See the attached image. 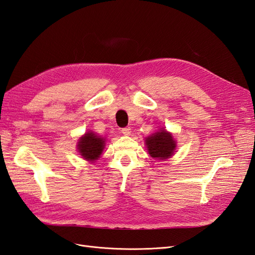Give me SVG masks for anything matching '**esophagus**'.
Segmentation results:
<instances>
[{
	"mask_svg": "<svg viewBox=\"0 0 255 255\" xmlns=\"http://www.w3.org/2000/svg\"><path fill=\"white\" fill-rule=\"evenodd\" d=\"M121 133L123 135H129L130 134V128H121Z\"/></svg>",
	"mask_w": 255,
	"mask_h": 255,
	"instance_id": "esophagus-1",
	"label": "esophagus"
}]
</instances>
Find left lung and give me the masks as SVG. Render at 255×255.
I'll return each mask as SVG.
<instances>
[{"label": "left lung", "mask_w": 255, "mask_h": 255, "mask_svg": "<svg viewBox=\"0 0 255 255\" xmlns=\"http://www.w3.org/2000/svg\"><path fill=\"white\" fill-rule=\"evenodd\" d=\"M144 142L150 156L159 160L171 157L176 148V141L173 139L172 134L167 132L164 128L146 137Z\"/></svg>", "instance_id": "8db88e82"}]
</instances>
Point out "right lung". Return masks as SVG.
Returning a JSON list of instances; mask_svg holds the SVG:
<instances>
[{
	"label": "right lung",
	"mask_w": 255,
	"mask_h": 255,
	"mask_svg": "<svg viewBox=\"0 0 255 255\" xmlns=\"http://www.w3.org/2000/svg\"><path fill=\"white\" fill-rule=\"evenodd\" d=\"M76 146H78L80 155H82L84 159L95 161L101 156L105 146V139L89 130L80 138Z\"/></svg>",
	"instance_id": "add662e5"
}]
</instances>
